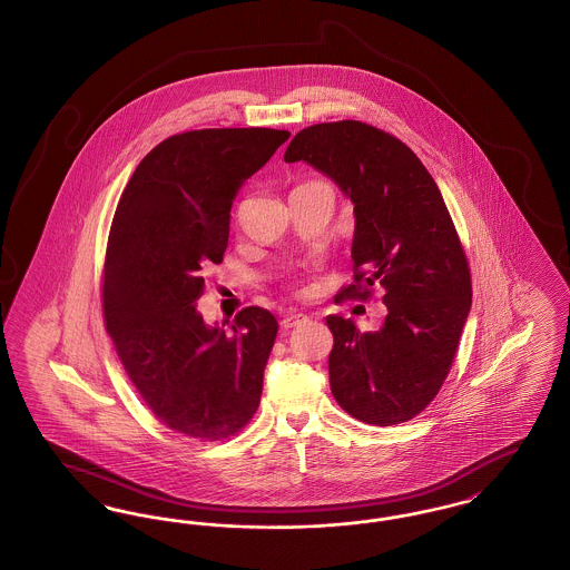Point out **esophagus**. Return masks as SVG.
Masks as SVG:
<instances>
[{"mask_svg": "<svg viewBox=\"0 0 570 570\" xmlns=\"http://www.w3.org/2000/svg\"><path fill=\"white\" fill-rule=\"evenodd\" d=\"M307 316L305 314H301L297 309H291V312H286L284 316H282V328H293V326H298L303 321H305Z\"/></svg>", "mask_w": 570, "mask_h": 570, "instance_id": "34e87169", "label": "esophagus"}]
</instances>
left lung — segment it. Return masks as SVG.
Instances as JSON below:
<instances>
[{"mask_svg": "<svg viewBox=\"0 0 570 570\" xmlns=\"http://www.w3.org/2000/svg\"><path fill=\"white\" fill-rule=\"evenodd\" d=\"M286 163L328 175L354 205V282L342 298L384 291L379 331L328 316V382L351 416L389 428L432 404L451 372L472 303L470 265L444 198L414 151L380 128L344 119L303 128Z\"/></svg>", "mask_w": 570, "mask_h": 570, "instance_id": "obj_1", "label": "left lung"}]
</instances>
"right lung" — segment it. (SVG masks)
Masks as SVG:
<instances>
[{
    "label": "right lung",
    "instance_id": "right-lung-1",
    "mask_svg": "<svg viewBox=\"0 0 570 570\" xmlns=\"http://www.w3.org/2000/svg\"><path fill=\"white\" fill-rule=\"evenodd\" d=\"M288 136L272 128L168 136L136 166L117 203L105 325L138 395L177 434L230 438L261 404L277 321L252 305L224 331L203 323L196 301L203 267L222 263L228 245L233 200Z\"/></svg>",
    "mask_w": 570,
    "mask_h": 570
}]
</instances>
